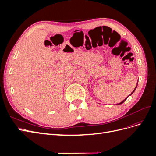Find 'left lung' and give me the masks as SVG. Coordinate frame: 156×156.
I'll list each match as a JSON object with an SVG mask.
<instances>
[{"mask_svg": "<svg viewBox=\"0 0 156 156\" xmlns=\"http://www.w3.org/2000/svg\"><path fill=\"white\" fill-rule=\"evenodd\" d=\"M136 87H137V84H136V87L135 88V89H134V90H133V92H131V94H129V95L128 96H127V98H126V99H124V100L123 101H121V102H120V103H118V105H120V104H122V103H124V101H126V100H127V98H128V97H129V96H131V94H133V92H135V89H136Z\"/></svg>", "mask_w": 156, "mask_h": 156, "instance_id": "obj_1", "label": "left lung"}]
</instances>
